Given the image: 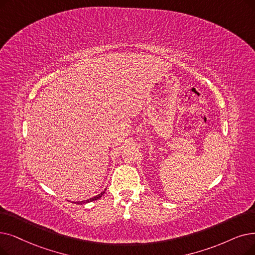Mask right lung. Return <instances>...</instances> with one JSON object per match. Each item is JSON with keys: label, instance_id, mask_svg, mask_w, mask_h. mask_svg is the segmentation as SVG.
<instances>
[{"label": "right lung", "instance_id": "add662e5", "mask_svg": "<svg viewBox=\"0 0 255 255\" xmlns=\"http://www.w3.org/2000/svg\"><path fill=\"white\" fill-rule=\"evenodd\" d=\"M104 194V192H102L101 194H99L98 196H95L94 198H91V199H88V200H86V201H80V202H77L78 204H84V203H87V202H92V201H95V200H98L99 198H101L102 197V195Z\"/></svg>", "mask_w": 255, "mask_h": 255}]
</instances>
